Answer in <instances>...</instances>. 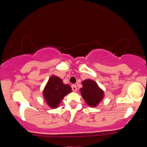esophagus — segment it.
I'll return each mask as SVG.
<instances>
[{
  "mask_svg": "<svg viewBox=\"0 0 147 147\" xmlns=\"http://www.w3.org/2000/svg\"><path fill=\"white\" fill-rule=\"evenodd\" d=\"M72 90H73V91H77V86L76 85H75V84H72Z\"/></svg>",
  "mask_w": 147,
  "mask_h": 147,
  "instance_id": "34e87169",
  "label": "esophagus"
}]
</instances>
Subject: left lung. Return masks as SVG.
I'll use <instances>...</instances> for the list:
<instances>
[{"instance_id":"8db88e82","label":"left lung","mask_w":147,"mask_h":147,"mask_svg":"<svg viewBox=\"0 0 147 147\" xmlns=\"http://www.w3.org/2000/svg\"><path fill=\"white\" fill-rule=\"evenodd\" d=\"M83 87L80 89L81 95L88 105L95 107L104 97V92L97 83L91 79H87L82 82Z\"/></svg>"}]
</instances>
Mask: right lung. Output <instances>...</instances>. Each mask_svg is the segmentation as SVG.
Returning a JSON list of instances; mask_svg holds the SVG:
<instances>
[{
  "mask_svg": "<svg viewBox=\"0 0 147 147\" xmlns=\"http://www.w3.org/2000/svg\"><path fill=\"white\" fill-rule=\"evenodd\" d=\"M72 88L68 84H64L58 77L52 76L43 90V97L49 106L55 109L65 95L71 92Z\"/></svg>",
  "mask_w": 147,
  "mask_h": 147,
  "instance_id": "right-lung-1",
  "label": "right lung"
}]
</instances>
